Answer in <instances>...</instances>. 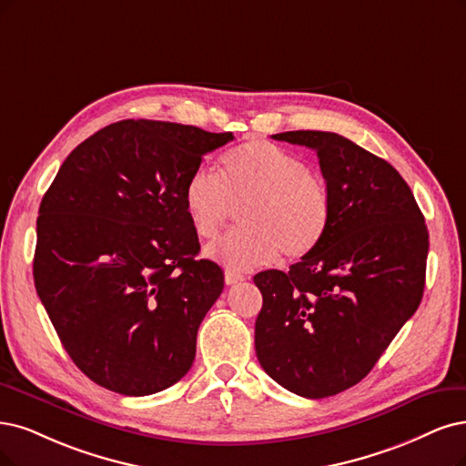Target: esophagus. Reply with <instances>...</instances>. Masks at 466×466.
Here are the masks:
<instances>
[{
    "label": "esophagus",
    "instance_id": "esophagus-1",
    "mask_svg": "<svg viewBox=\"0 0 466 466\" xmlns=\"http://www.w3.org/2000/svg\"><path fill=\"white\" fill-rule=\"evenodd\" d=\"M224 280H227V284H238V282L246 280V277H244L242 272L232 270V268H227V272H224Z\"/></svg>",
    "mask_w": 466,
    "mask_h": 466
}]
</instances>
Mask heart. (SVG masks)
I'll list each match as a JSON object with an SVG mask.
<instances>
[{
	"mask_svg": "<svg viewBox=\"0 0 466 466\" xmlns=\"http://www.w3.org/2000/svg\"><path fill=\"white\" fill-rule=\"evenodd\" d=\"M244 205L239 227L209 248L215 261L246 270L282 251L289 259L311 253L329 230V186L307 170L298 153L267 140H249L224 157V178L201 167L184 187L186 215L203 239H215Z\"/></svg>",
	"mask_w": 466,
	"mask_h": 466,
	"instance_id": "1",
	"label": "heart"
}]
</instances>
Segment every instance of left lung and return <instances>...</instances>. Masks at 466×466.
<instances>
[{"label":"left lung","mask_w":466,"mask_h":466,"mask_svg":"<svg viewBox=\"0 0 466 466\" xmlns=\"http://www.w3.org/2000/svg\"><path fill=\"white\" fill-rule=\"evenodd\" d=\"M272 137L317 151L332 215L322 242L299 263L253 277L263 294L255 351L274 382L322 400L363 380L415 315L428 230L388 161L334 132Z\"/></svg>","instance_id":"8db88e82"}]
</instances>
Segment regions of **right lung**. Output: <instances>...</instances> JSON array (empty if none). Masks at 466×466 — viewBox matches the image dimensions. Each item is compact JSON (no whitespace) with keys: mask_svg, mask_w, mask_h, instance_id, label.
Masks as SVG:
<instances>
[{"mask_svg":"<svg viewBox=\"0 0 466 466\" xmlns=\"http://www.w3.org/2000/svg\"><path fill=\"white\" fill-rule=\"evenodd\" d=\"M230 140L232 132L118 120L75 147L51 182L34 284L63 348L96 384L140 398L192 367L224 274L196 259L184 187L203 155Z\"/></svg>","mask_w":466,"mask_h":466,"instance_id":"1","label":"right lung"}]
</instances>
